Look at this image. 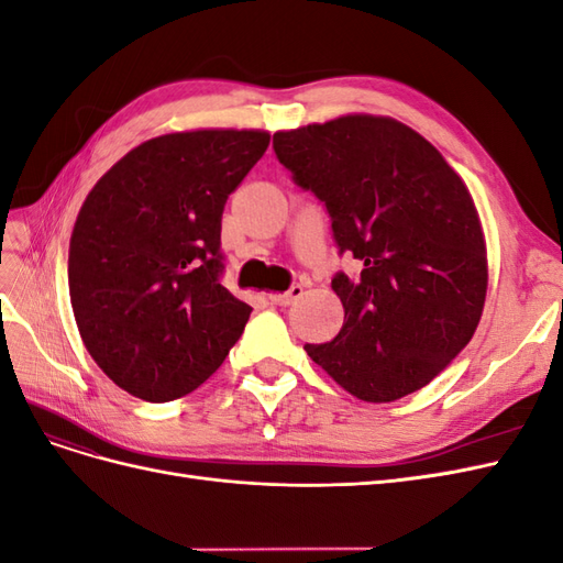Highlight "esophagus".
Returning a JSON list of instances; mask_svg holds the SVG:
<instances>
[{"instance_id":"esophagus-1","label":"esophagus","mask_w":563,"mask_h":563,"mask_svg":"<svg viewBox=\"0 0 563 563\" xmlns=\"http://www.w3.org/2000/svg\"><path fill=\"white\" fill-rule=\"evenodd\" d=\"M300 296H302V286L294 284L286 294H269V302L279 305V308H286V305H294Z\"/></svg>"}]
</instances>
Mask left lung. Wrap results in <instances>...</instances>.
<instances>
[{
	"mask_svg": "<svg viewBox=\"0 0 563 563\" xmlns=\"http://www.w3.org/2000/svg\"><path fill=\"white\" fill-rule=\"evenodd\" d=\"M277 159L323 201L340 253V333L305 345L310 360L362 401H397L434 380L484 312L488 263L479 213L441 152L391 117L345 114L277 131Z\"/></svg>",
	"mask_w": 563,
	"mask_h": 563,
	"instance_id": "obj_1",
	"label": "left lung"
}]
</instances>
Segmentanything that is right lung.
<instances>
[{
    "label": "right lung",
    "instance_id": "right-lung-1",
    "mask_svg": "<svg viewBox=\"0 0 563 563\" xmlns=\"http://www.w3.org/2000/svg\"><path fill=\"white\" fill-rule=\"evenodd\" d=\"M267 131L199 129L133 147L81 203L67 282L79 335L143 401L190 395L240 340L251 305L220 284V218Z\"/></svg>",
    "mask_w": 563,
    "mask_h": 563
}]
</instances>
